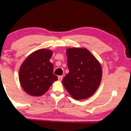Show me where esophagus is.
Segmentation results:
<instances>
[{"label": "esophagus", "instance_id": "esophagus-1", "mask_svg": "<svg viewBox=\"0 0 131 131\" xmlns=\"http://www.w3.org/2000/svg\"><path fill=\"white\" fill-rule=\"evenodd\" d=\"M63 75H60V76H59L58 77V80H59V81H61L62 80V79H63Z\"/></svg>", "mask_w": 131, "mask_h": 131}]
</instances>
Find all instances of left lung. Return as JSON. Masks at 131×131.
Here are the masks:
<instances>
[{
  "label": "left lung",
  "mask_w": 131,
  "mask_h": 131,
  "mask_svg": "<svg viewBox=\"0 0 131 131\" xmlns=\"http://www.w3.org/2000/svg\"><path fill=\"white\" fill-rule=\"evenodd\" d=\"M67 56L70 72L62 80L63 85L73 99L88 98L101 82V64L85 48L67 49Z\"/></svg>",
  "instance_id": "left-lung-1"
}]
</instances>
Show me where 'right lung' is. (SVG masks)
Returning a JSON list of instances; mask_svg holds the SVG:
<instances>
[{
  "instance_id": "1",
  "label": "right lung",
  "mask_w": 131,
  "mask_h": 131,
  "mask_svg": "<svg viewBox=\"0 0 131 131\" xmlns=\"http://www.w3.org/2000/svg\"><path fill=\"white\" fill-rule=\"evenodd\" d=\"M52 55V51L42 49L31 53L22 63L19 79L27 94L33 96H42L58 80V77L53 74V64L49 61Z\"/></svg>"
}]
</instances>
